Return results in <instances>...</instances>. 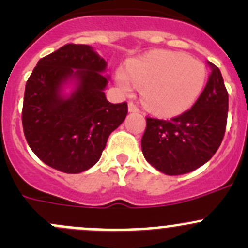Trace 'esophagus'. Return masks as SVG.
I'll use <instances>...</instances> for the list:
<instances>
[{"mask_svg":"<svg viewBox=\"0 0 248 248\" xmlns=\"http://www.w3.org/2000/svg\"><path fill=\"white\" fill-rule=\"evenodd\" d=\"M128 110L131 112H139L140 111L138 107H137L136 104L133 103V102H129V103H128Z\"/></svg>","mask_w":248,"mask_h":248,"instance_id":"esophagus-1","label":"esophagus"}]
</instances>
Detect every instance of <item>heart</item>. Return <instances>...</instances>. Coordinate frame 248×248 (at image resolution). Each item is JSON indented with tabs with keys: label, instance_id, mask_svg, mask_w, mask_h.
<instances>
[{
	"label": "heart",
	"instance_id": "b5f03b06",
	"mask_svg": "<svg viewBox=\"0 0 248 248\" xmlns=\"http://www.w3.org/2000/svg\"><path fill=\"white\" fill-rule=\"evenodd\" d=\"M206 71L202 62L171 51H155L133 60L116 72L124 92L141 87L145 106L159 115H177L193 106L202 93Z\"/></svg>",
	"mask_w": 248,
	"mask_h": 248
}]
</instances>
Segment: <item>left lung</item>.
<instances>
[{"label": "left lung", "mask_w": 248, "mask_h": 248, "mask_svg": "<svg viewBox=\"0 0 248 248\" xmlns=\"http://www.w3.org/2000/svg\"><path fill=\"white\" fill-rule=\"evenodd\" d=\"M191 109L170 120L146 117L141 138L145 159L167 175H182L206 163L218 150L227 126L228 92L218 67Z\"/></svg>", "instance_id": "obj_1"}]
</instances>
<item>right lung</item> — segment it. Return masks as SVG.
Listing matches in <instances>:
<instances>
[{
  "instance_id": "obj_1",
  "label": "right lung",
  "mask_w": 248,
  "mask_h": 248,
  "mask_svg": "<svg viewBox=\"0 0 248 248\" xmlns=\"http://www.w3.org/2000/svg\"><path fill=\"white\" fill-rule=\"evenodd\" d=\"M102 59L90 46L69 43L41 59L25 87L22 127L33 154L67 174L90 169L101 158L110 133L126 119V102L107 101L108 77ZM69 81V96L62 89Z\"/></svg>"
}]
</instances>
